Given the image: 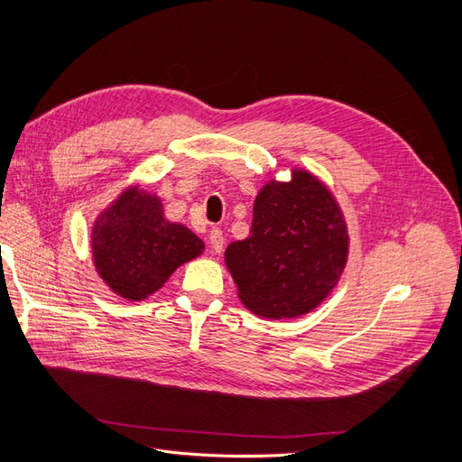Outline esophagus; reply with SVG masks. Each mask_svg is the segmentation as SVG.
<instances>
[{
  "instance_id": "obj_1",
  "label": "esophagus",
  "mask_w": 462,
  "mask_h": 462,
  "mask_svg": "<svg viewBox=\"0 0 462 462\" xmlns=\"http://www.w3.org/2000/svg\"><path fill=\"white\" fill-rule=\"evenodd\" d=\"M223 245H226V239H223V233L219 229L209 231V246H212L214 254H221Z\"/></svg>"
}]
</instances>
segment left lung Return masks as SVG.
Segmentation results:
<instances>
[{
	"instance_id": "1",
	"label": "left lung",
	"mask_w": 462,
	"mask_h": 462,
	"mask_svg": "<svg viewBox=\"0 0 462 462\" xmlns=\"http://www.w3.org/2000/svg\"><path fill=\"white\" fill-rule=\"evenodd\" d=\"M348 229L331 190L309 170L265 183L254 200L253 227L226 250V265L246 309L283 319L309 314L339 283Z\"/></svg>"
}]
</instances>
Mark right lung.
<instances>
[{"label": "right lung", "instance_id": "obj_1", "mask_svg": "<svg viewBox=\"0 0 462 462\" xmlns=\"http://www.w3.org/2000/svg\"><path fill=\"white\" fill-rule=\"evenodd\" d=\"M90 246L97 275L133 302L160 291L179 265L204 253V241L183 223L167 219L158 194L138 185L97 214Z\"/></svg>", "mask_w": 462, "mask_h": 462}]
</instances>
